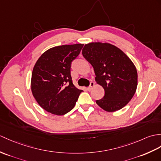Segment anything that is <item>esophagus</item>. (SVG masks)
Listing matches in <instances>:
<instances>
[{"label":"esophagus","mask_w":161,"mask_h":161,"mask_svg":"<svg viewBox=\"0 0 161 161\" xmlns=\"http://www.w3.org/2000/svg\"><path fill=\"white\" fill-rule=\"evenodd\" d=\"M95 86V82H93V81H91V83H90V86H89L88 87V91H91V90L92 89V88Z\"/></svg>","instance_id":"esophagus-1"}]
</instances>
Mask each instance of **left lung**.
Segmentation results:
<instances>
[{"mask_svg": "<svg viewBox=\"0 0 161 161\" xmlns=\"http://www.w3.org/2000/svg\"><path fill=\"white\" fill-rule=\"evenodd\" d=\"M82 55L92 66L95 81L103 88L104 97L96 103L107 112L121 110L136 92L138 75L135 66L125 53L113 44H85Z\"/></svg>", "mask_w": 161, "mask_h": 161, "instance_id": "1", "label": "left lung"}]
</instances>
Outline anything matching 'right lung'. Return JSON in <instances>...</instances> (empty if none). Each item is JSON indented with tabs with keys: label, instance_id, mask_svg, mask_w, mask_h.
Returning <instances> with one entry per match:
<instances>
[{
	"label": "right lung",
	"instance_id": "1",
	"mask_svg": "<svg viewBox=\"0 0 161 161\" xmlns=\"http://www.w3.org/2000/svg\"><path fill=\"white\" fill-rule=\"evenodd\" d=\"M84 44H75L51 48L37 60L33 67L31 87L33 96L44 110L56 115L71 110L82 90L73 84L71 62Z\"/></svg>",
	"mask_w": 161,
	"mask_h": 161
}]
</instances>
